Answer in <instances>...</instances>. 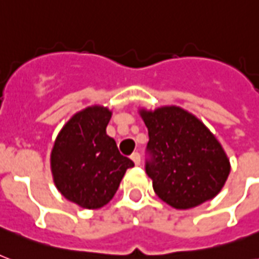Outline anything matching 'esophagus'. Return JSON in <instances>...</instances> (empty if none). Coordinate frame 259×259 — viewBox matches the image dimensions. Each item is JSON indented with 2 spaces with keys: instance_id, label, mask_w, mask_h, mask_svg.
I'll use <instances>...</instances> for the list:
<instances>
[{
  "instance_id": "1",
  "label": "esophagus",
  "mask_w": 259,
  "mask_h": 259,
  "mask_svg": "<svg viewBox=\"0 0 259 259\" xmlns=\"http://www.w3.org/2000/svg\"><path fill=\"white\" fill-rule=\"evenodd\" d=\"M130 158L134 162V165H140L141 164V156H140V153H133L130 156Z\"/></svg>"
}]
</instances>
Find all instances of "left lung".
<instances>
[{
  "mask_svg": "<svg viewBox=\"0 0 259 259\" xmlns=\"http://www.w3.org/2000/svg\"><path fill=\"white\" fill-rule=\"evenodd\" d=\"M148 127L146 173L162 201L188 209L211 200L225 187L231 165L223 146L197 117L179 106L138 109Z\"/></svg>",
  "mask_w": 259,
  "mask_h": 259,
  "instance_id": "obj_1",
  "label": "left lung"
}]
</instances>
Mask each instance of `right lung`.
I'll return each mask as SVG.
<instances>
[{"label":"right lung","instance_id":"obj_1","mask_svg":"<svg viewBox=\"0 0 259 259\" xmlns=\"http://www.w3.org/2000/svg\"><path fill=\"white\" fill-rule=\"evenodd\" d=\"M111 110L89 106L64 123L51 152V172L67 200L87 209L106 205L134 162L106 134Z\"/></svg>","mask_w":259,"mask_h":259}]
</instances>
